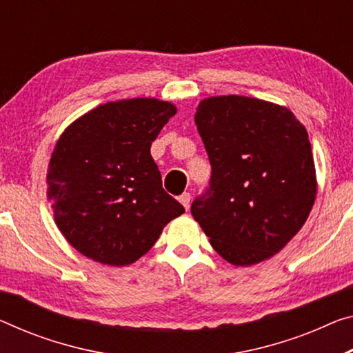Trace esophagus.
Segmentation results:
<instances>
[{
	"mask_svg": "<svg viewBox=\"0 0 353 353\" xmlns=\"http://www.w3.org/2000/svg\"><path fill=\"white\" fill-rule=\"evenodd\" d=\"M178 200H180V203L183 205L184 208H189V203H191V194L189 192H184V194H181L180 197H178Z\"/></svg>",
	"mask_w": 353,
	"mask_h": 353,
	"instance_id": "esophagus-1",
	"label": "esophagus"
}]
</instances>
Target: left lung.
Listing matches in <instances>:
<instances>
[{
  "label": "left lung",
  "mask_w": 353,
  "mask_h": 353,
  "mask_svg": "<svg viewBox=\"0 0 353 353\" xmlns=\"http://www.w3.org/2000/svg\"><path fill=\"white\" fill-rule=\"evenodd\" d=\"M211 164L191 213L211 246L236 267L279 252L305 224L317 194L311 142L289 108L213 96L195 112Z\"/></svg>",
  "instance_id": "left-lung-1"
}]
</instances>
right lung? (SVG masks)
Returning a JSON list of instances; mask_svg holds the SVG:
<instances>
[{
	"mask_svg": "<svg viewBox=\"0 0 353 353\" xmlns=\"http://www.w3.org/2000/svg\"><path fill=\"white\" fill-rule=\"evenodd\" d=\"M176 113L170 102H107L75 120L53 150L47 195L59 232L94 262L124 267L184 213L162 188L150 148Z\"/></svg>",
	"mask_w": 353,
	"mask_h": 353,
	"instance_id": "add662e5",
	"label": "right lung"
}]
</instances>
